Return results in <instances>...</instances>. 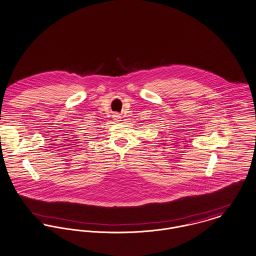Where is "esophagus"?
Instances as JSON below:
<instances>
[{
    "mask_svg": "<svg viewBox=\"0 0 256 256\" xmlns=\"http://www.w3.org/2000/svg\"><path fill=\"white\" fill-rule=\"evenodd\" d=\"M114 120H116V121H120V120H119V119H120V116H118L117 114L114 116Z\"/></svg>",
    "mask_w": 256,
    "mask_h": 256,
    "instance_id": "1",
    "label": "esophagus"
}]
</instances>
